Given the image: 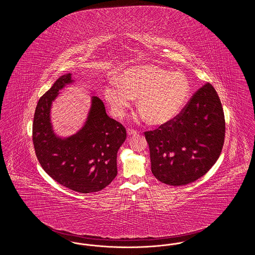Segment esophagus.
I'll list each match as a JSON object with an SVG mask.
<instances>
[{
	"instance_id": "34e87169",
	"label": "esophagus",
	"mask_w": 255,
	"mask_h": 255,
	"mask_svg": "<svg viewBox=\"0 0 255 255\" xmlns=\"http://www.w3.org/2000/svg\"><path fill=\"white\" fill-rule=\"evenodd\" d=\"M136 133H138L137 131H134L133 129H127V134L128 135H135Z\"/></svg>"
}]
</instances>
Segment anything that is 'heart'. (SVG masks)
Here are the masks:
<instances>
[{
  "mask_svg": "<svg viewBox=\"0 0 255 255\" xmlns=\"http://www.w3.org/2000/svg\"><path fill=\"white\" fill-rule=\"evenodd\" d=\"M104 96L116 118H122L137 97V109L147 122L162 125L183 109L190 96V84L182 73L143 65L125 70L118 81L112 79L104 88Z\"/></svg>",
  "mask_w": 255,
  "mask_h": 255,
  "instance_id": "1",
  "label": "heart"
}]
</instances>
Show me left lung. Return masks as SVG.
I'll list each match as a JSON object with an SVG mask.
<instances>
[{"label": "left lung", "mask_w": 255, "mask_h": 255, "mask_svg": "<svg viewBox=\"0 0 255 255\" xmlns=\"http://www.w3.org/2000/svg\"><path fill=\"white\" fill-rule=\"evenodd\" d=\"M225 132L221 100L206 83L174 120L144 133L153 175L173 186L197 181L217 161Z\"/></svg>", "instance_id": "left-lung-1"}]
</instances>
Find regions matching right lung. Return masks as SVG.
<instances>
[{
  "mask_svg": "<svg viewBox=\"0 0 255 255\" xmlns=\"http://www.w3.org/2000/svg\"><path fill=\"white\" fill-rule=\"evenodd\" d=\"M73 82L71 73L64 74L39 99L32 140L41 166L55 182L76 192H97L117 177V155L126 130L110 118L102 100L94 96L85 124L77 133L68 137L54 133L51 104L59 91Z\"/></svg>",
  "mask_w": 255,
  "mask_h": 255,
  "instance_id": "1",
  "label": "right lung"
}]
</instances>
